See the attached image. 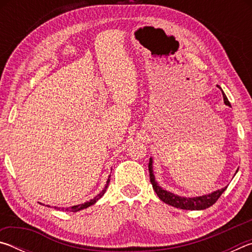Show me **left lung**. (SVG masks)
<instances>
[{"label":"left lung","instance_id":"left-lung-1","mask_svg":"<svg viewBox=\"0 0 252 252\" xmlns=\"http://www.w3.org/2000/svg\"><path fill=\"white\" fill-rule=\"evenodd\" d=\"M222 92L223 96V102L225 105H230V102L228 100L227 95ZM149 172H150V181L152 183L153 190L156 191L158 197L160 198L164 203L170 204L174 208L183 209V210H204L209 207H211L213 203H216L217 200L220 198V195L224 192V190L227 189V187L222 188V189H219L217 191H213V192L209 194H203L199 195V197H181V195H178L173 192H170V191L164 190L163 188H161L159 183L156 181V177L153 174V159L150 158V161H149ZM236 172H238V170Z\"/></svg>","mask_w":252,"mask_h":252}]
</instances>
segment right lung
Listing matches in <instances>:
<instances>
[{
  "instance_id": "right-lung-1",
  "label": "right lung",
  "mask_w": 252,
  "mask_h": 252,
  "mask_svg": "<svg viewBox=\"0 0 252 252\" xmlns=\"http://www.w3.org/2000/svg\"><path fill=\"white\" fill-rule=\"evenodd\" d=\"M109 183H110V177L108 178V180H106V185H105V187L103 188V190L101 191V192L97 194V195H95L94 198L93 199H91V200H89V201H87V202H84V203H81V204H78V206H73V207H71V208H62L61 210H65V211H73V212H76V211H80V210H83V209H85V208H88V207H90V206H92V204H94L97 200L99 199H101L102 197H103V194L105 193V191H106V189H108V187H109ZM41 204H43V203H41ZM44 206V204H43ZM46 207H50V206H46ZM55 209H60V208H58V207H54Z\"/></svg>"
}]
</instances>
